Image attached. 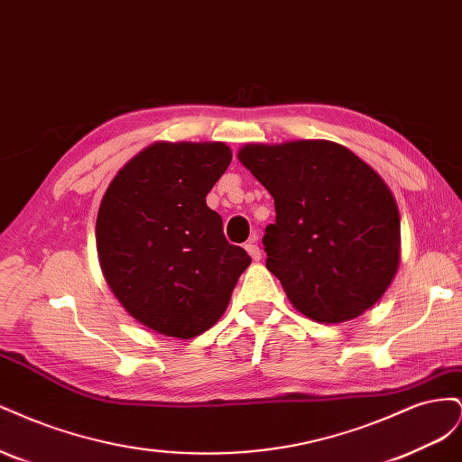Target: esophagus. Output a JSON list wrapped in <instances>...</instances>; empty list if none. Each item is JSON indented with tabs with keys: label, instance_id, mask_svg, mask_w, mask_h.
<instances>
[{
	"label": "esophagus",
	"instance_id": "esophagus-1",
	"mask_svg": "<svg viewBox=\"0 0 462 462\" xmlns=\"http://www.w3.org/2000/svg\"><path fill=\"white\" fill-rule=\"evenodd\" d=\"M254 241H256V236L253 239V243H248V245H246V253H248L250 256H253V260H254V262H258V260L262 258V250H260V246H258Z\"/></svg>",
	"mask_w": 462,
	"mask_h": 462
}]
</instances>
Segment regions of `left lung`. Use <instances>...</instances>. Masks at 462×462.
<instances>
[{
	"instance_id": "left-lung-1",
	"label": "left lung",
	"mask_w": 462,
	"mask_h": 462,
	"mask_svg": "<svg viewBox=\"0 0 462 462\" xmlns=\"http://www.w3.org/2000/svg\"><path fill=\"white\" fill-rule=\"evenodd\" d=\"M236 156L273 197L265 268L291 304L324 324L372 309L401 260L399 208L380 173L331 141L245 144Z\"/></svg>"
}]
</instances>
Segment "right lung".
Segmentation results:
<instances>
[{"mask_svg":"<svg viewBox=\"0 0 462 462\" xmlns=\"http://www.w3.org/2000/svg\"><path fill=\"white\" fill-rule=\"evenodd\" d=\"M231 158L226 143H153L121 167L97 209L96 248L111 292L167 337L212 328L250 265L206 206Z\"/></svg>","mask_w":462,"mask_h":462,"instance_id":"right-lung-1","label":"right lung"}]
</instances>
